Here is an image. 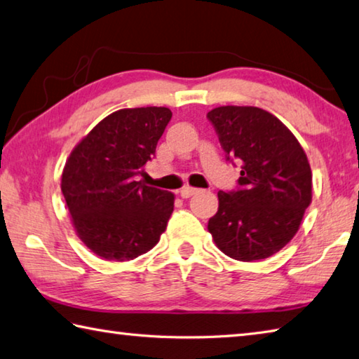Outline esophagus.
I'll list each match as a JSON object with an SVG mask.
<instances>
[{
    "instance_id": "1",
    "label": "esophagus",
    "mask_w": 359,
    "mask_h": 359,
    "mask_svg": "<svg viewBox=\"0 0 359 359\" xmlns=\"http://www.w3.org/2000/svg\"><path fill=\"white\" fill-rule=\"evenodd\" d=\"M179 193H180V196H182V198H184V199H188V198H191L193 194H196V193H198V188H193V187H184Z\"/></svg>"
}]
</instances>
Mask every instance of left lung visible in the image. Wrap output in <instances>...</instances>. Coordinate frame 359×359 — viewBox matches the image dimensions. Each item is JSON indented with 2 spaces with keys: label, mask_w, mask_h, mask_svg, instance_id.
Masks as SVG:
<instances>
[{
  "label": "left lung",
  "mask_w": 359,
  "mask_h": 359,
  "mask_svg": "<svg viewBox=\"0 0 359 359\" xmlns=\"http://www.w3.org/2000/svg\"><path fill=\"white\" fill-rule=\"evenodd\" d=\"M227 160L242 166L238 188L218 193L207 229L226 256L252 262L273 256L298 232L312 201V172L302 144L271 113L218 107L207 113Z\"/></svg>",
  "instance_id": "obj_1"
}]
</instances>
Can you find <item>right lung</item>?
Returning <instances> with one entry per match:
<instances>
[{"mask_svg":"<svg viewBox=\"0 0 359 359\" xmlns=\"http://www.w3.org/2000/svg\"><path fill=\"white\" fill-rule=\"evenodd\" d=\"M165 107L123 108L100 121L66 161L61 190L76 236L105 260L126 262L158 243L174 194L136 180L171 121Z\"/></svg>","mask_w":359,"mask_h":359,"instance_id":"right-lung-1","label":"right lung"}]
</instances>
